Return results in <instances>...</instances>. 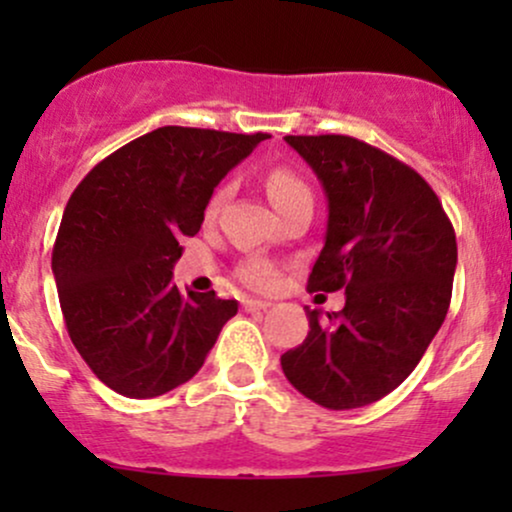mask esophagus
Listing matches in <instances>:
<instances>
[{
	"mask_svg": "<svg viewBox=\"0 0 512 512\" xmlns=\"http://www.w3.org/2000/svg\"><path fill=\"white\" fill-rule=\"evenodd\" d=\"M245 313H260V310H267L269 303L267 301H255V298H248V301L243 303Z\"/></svg>",
	"mask_w": 512,
	"mask_h": 512,
	"instance_id": "34e87169",
	"label": "esophagus"
}]
</instances>
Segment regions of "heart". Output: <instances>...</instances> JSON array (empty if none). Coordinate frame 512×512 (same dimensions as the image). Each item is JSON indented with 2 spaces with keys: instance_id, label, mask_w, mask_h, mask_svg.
<instances>
[{
  "instance_id": "1",
  "label": "heart",
  "mask_w": 512,
  "mask_h": 512,
  "mask_svg": "<svg viewBox=\"0 0 512 512\" xmlns=\"http://www.w3.org/2000/svg\"><path fill=\"white\" fill-rule=\"evenodd\" d=\"M264 187H267V195H269V199H272L274 207H281V204L291 202V199L310 195L308 185H305V182L289 168L269 170L267 178H264ZM223 197H226V187H223V190H219L214 197H211L209 209H207L209 216L221 207ZM238 276H240V281H243L245 286H250V289H257V291H267L276 284V269L264 260L245 262L243 267L238 269Z\"/></svg>"
}]
</instances>
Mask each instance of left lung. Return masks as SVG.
<instances>
[{"label":"left lung","mask_w":512,"mask_h":512,"mask_svg":"<svg viewBox=\"0 0 512 512\" xmlns=\"http://www.w3.org/2000/svg\"><path fill=\"white\" fill-rule=\"evenodd\" d=\"M284 139L330 207L308 289H344L346 303L325 317L305 308L310 332L281 368L320 407H366L407 380L448 315L455 228L431 185L395 156L344 134Z\"/></svg>","instance_id":"8db88e82"}]
</instances>
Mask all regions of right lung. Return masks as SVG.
<instances>
[{"mask_svg":"<svg viewBox=\"0 0 512 512\" xmlns=\"http://www.w3.org/2000/svg\"><path fill=\"white\" fill-rule=\"evenodd\" d=\"M264 139L158 127L103 158L72 192L52 274L72 344L110 390L149 399L187 383L238 313L214 291L180 293L173 264L214 187Z\"/></svg>","mask_w":512,"mask_h":512,"instance_id":"right-lung-1","label":"right lung"}]
</instances>
